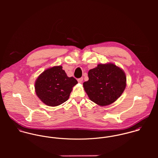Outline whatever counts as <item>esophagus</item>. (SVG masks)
<instances>
[{
	"label": "esophagus",
	"mask_w": 158,
	"mask_h": 158,
	"mask_svg": "<svg viewBox=\"0 0 158 158\" xmlns=\"http://www.w3.org/2000/svg\"><path fill=\"white\" fill-rule=\"evenodd\" d=\"M83 78L82 77H81V78H78V79L77 80L78 82L80 83H81L83 82Z\"/></svg>",
	"instance_id": "34e87169"
}]
</instances>
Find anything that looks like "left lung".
Wrapping results in <instances>:
<instances>
[{
    "mask_svg": "<svg viewBox=\"0 0 158 158\" xmlns=\"http://www.w3.org/2000/svg\"><path fill=\"white\" fill-rule=\"evenodd\" d=\"M88 77L83 83L84 89L90 100L102 106L117 100L127 85L125 72L113 63L98 64L89 70Z\"/></svg>",
    "mask_w": 158,
    "mask_h": 158,
    "instance_id": "8db88e82",
    "label": "left lung"
}]
</instances>
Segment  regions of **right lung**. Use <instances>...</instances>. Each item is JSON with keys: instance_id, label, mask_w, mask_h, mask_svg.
<instances>
[{"instance_id": "1", "label": "right lung", "mask_w": 158, "mask_h": 158, "mask_svg": "<svg viewBox=\"0 0 158 158\" xmlns=\"http://www.w3.org/2000/svg\"><path fill=\"white\" fill-rule=\"evenodd\" d=\"M78 83L73 77H68L61 66L44 70L35 82L37 96L45 105L56 106L66 102L72 88Z\"/></svg>"}]
</instances>
